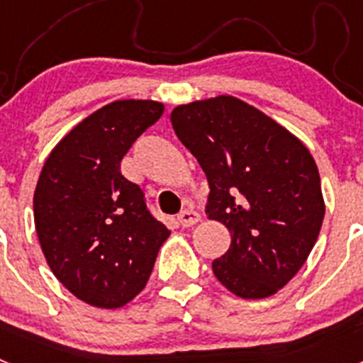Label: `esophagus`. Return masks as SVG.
Returning <instances> with one entry per match:
<instances>
[{"instance_id": "34e87169", "label": "esophagus", "mask_w": 363, "mask_h": 363, "mask_svg": "<svg viewBox=\"0 0 363 363\" xmlns=\"http://www.w3.org/2000/svg\"><path fill=\"white\" fill-rule=\"evenodd\" d=\"M178 221H179V225H182V227H191V225H194V223H198V221H200V214H198L196 211L185 209V211H182V213L178 214Z\"/></svg>"}]
</instances>
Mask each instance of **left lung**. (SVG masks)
<instances>
[{"instance_id": "8db88e82", "label": "left lung", "mask_w": 363, "mask_h": 363, "mask_svg": "<svg viewBox=\"0 0 363 363\" xmlns=\"http://www.w3.org/2000/svg\"><path fill=\"white\" fill-rule=\"evenodd\" d=\"M171 121L207 174V214L230 230L214 277L240 298L271 296L306 264L322 229L325 205L313 156L233 96L179 105Z\"/></svg>"}]
</instances>
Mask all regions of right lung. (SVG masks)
I'll use <instances>...</instances> for the list:
<instances>
[{
  "instance_id": "obj_1",
  "label": "right lung",
  "mask_w": 363,
  "mask_h": 363,
  "mask_svg": "<svg viewBox=\"0 0 363 363\" xmlns=\"http://www.w3.org/2000/svg\"><path fill=\"white\" fill-rule=\"evenodd\" d=\"M163 114V105L120 99L76 125L47 158L34 192V223L54 277L105 309L145 287L169 229L121 160Z\"/></svg>"
}]
</instances>
